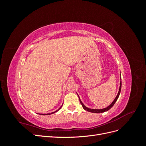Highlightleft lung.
<instances>
[{"instance_id": "8db88e82", "label": "left lung", "mask_w": 146, "mask_h": 146, "mask_svg": "<svg viewBox=\"0 0 146 146\" xmlns=\"http://www.w3.org/2000/svg\"><path fill=\"white\" fill-rule=\"evenodd\" d=\"M121 85H122V83H121H121H120V87H119V92H118V94H117V96L116 97V98L114 99V101L111 103V104L110 105V106H108V107H107V108H104V109H100V110L90 109V108H87L86 107H85V106L83 104V103L80 100V104H82L83 109L86 110V111H90V112H91V113H103V112H105V111H108V110H109L110 108H111L113 107V106L114 105V104L116 103V102L117 101V99H118V98H119V94H120V92H121Z\"/></svg>"}]
</instances>
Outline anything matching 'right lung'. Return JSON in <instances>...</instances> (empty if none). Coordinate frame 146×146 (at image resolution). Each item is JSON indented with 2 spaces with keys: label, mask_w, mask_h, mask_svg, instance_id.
Listing matches in <instances>:
<instances>
[{
  "label": "right lung",
  "mask_w": 146,
  "mask_h": 146,
  "mask_svg": "<svg viewBox=\"0 0 146 146\" xmlns=\"http://www.w3.org/2000/svg\"><path fill=\"white\" fill-rule=\"evenodd\" d=\"M61 107L58 110H56V111H55V112H53V113H49V114H41V115H49V114H53V113H55V112H56L57 111H58V110L61 108Z\"/></svg>",
  "instance_id": "obj_1"
}]
</instances>
